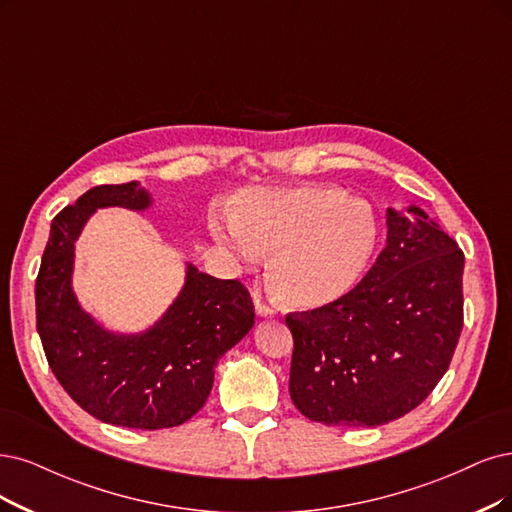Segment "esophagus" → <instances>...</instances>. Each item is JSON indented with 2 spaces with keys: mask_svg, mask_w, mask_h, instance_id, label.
Returning <instances> with one entry per match:
<instances>
[{
  "mask_svg": "<svg viewBox=\"0 0 512 512\" xmlns=\"http://www.w3.org/2000/svg\"><path fill=\"white\" fill-rule=\"evenodd\" d=\"M255 310H257V314H259L261 318H274V316H276L274 310H272L268 304H263V301H261L259 297H255Z\"/></svg>",
  "mask_w": 512,
  "mask_h": 512,
  "instance_id": "obj_1",
  "label": "esophagus"
}]
</instances>
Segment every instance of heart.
<instances>
[{
	"mask_svg": "<svg viewBox=\"0 0 512 512\" xmlns=\"http://www.w3.org/2000/svg\"><path fill=\"white\" fill-rule=\"evenodd\" d=\"M232 219L213 238L238 263L270 255L266 278L280 306L314 312L348 295L373 257L377 217L339 187H253L238 194Z\"/></svg>",
	"mask_w": 512,
	"mask_h": 512,
	"instance_id": "obj_1",
	"label": "heart"
}]
</instances>
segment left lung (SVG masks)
I'll use <instances>...</instances> for the list:
<instances>
[{"label":"left lung","instance_id":"8db88e82","mask_svg":"<svg viewBox=\"0 0 512 512\" xmlns=\"http://www.w3.org/2000/svg\"><path fill=\"white\" fill-rule=\"evenodd\" d=\"M386 246L335 304L287 316L289 392L306 418L375 428L418 407L445 375L462 320L464 253L418 206L386 211Z\"/></svg>","mask_w":512,"mask_h":512}]
</instances>
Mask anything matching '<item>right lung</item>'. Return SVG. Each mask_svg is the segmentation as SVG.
<instances>
[{
  "label": "right lung",
  "instance_id": "obj_1",
  "mask_svg": "<svg viewBox=\"0 0 512 512\" xmlns=\"http://www.w3.org/2000/svg\"><path fill=\"white\" fill-rule=\"evenodd\" d=\"M145 213L154 198L139 181L97 185L52 219L35 280L37 333L56 380L92 418L158 430L196 415L211 394L219 358L255 325L249 291L185 261V280L143 331H113L73 291L75 242L99 208Z\"/></svg>",
  "mask_w": 512,
  "mask_h": 512
}]
</instances>
